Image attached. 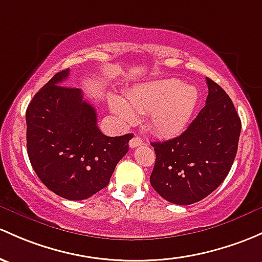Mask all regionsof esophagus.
<instances>
[{
  "mask_svg": "<svg viewBox=\"0 0 262 262\" xmlns=\"http://www.w3.org/2000/svg\"><path fill=\"white\" fill-rule=\"evenodd\" d=\"M143 144V140L140 139V137H133V138L130 139V142H129V145H130V148H136V147H139V145Z\"/></svg>",
  "mask_w": 262,
  "mask_h": 262,
  "instance_id": "1",
  "label": "esophagus"
}]
</instances>
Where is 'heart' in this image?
Segmentation results:
<instances>
[{
	"label": "heart",
	"instance_id": "b5f03b06",
	"mask_svg": "<svg viewBox=\"0 0 262 262\" xmlns=\"http://www.w3.org/2000/svg\"><path fill=\"white\" fill-rule=\"evenodd\" d=\"M198 103L196 88L177 79L157 80L134 86L126 92L125 100L110 96L109 106L123 122L133 123L138 114H148L154 133L172 137L181 133L191 120Z\"/></svg>",
	"mask_w": 262,
	"mask_h": 262
}]
</instances>
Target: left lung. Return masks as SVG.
I'll list each match as a JSON object with an SVG mask.
<instances>
[{"label":"left lung","instance_id":"left-lung-1","mask_svg":"<svg viewBox=\"0 0 262 262\" xmlns=\"http://www.w3.org/2000/svg\"><path fill=\"white\" fill-rule=\"evenodd\" d=\"M208 95L196 119L176 138L150 143L156 164L150 184L170 203L187 206L211 194L227 177L241 133V120L226 92L206 78Z\"/></svg>","mask_w":262,"mask_h":262}]
</instances>
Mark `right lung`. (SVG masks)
I'll return each mask as SVG.
<instances>
[{
  "label": "right lung",
  "mask_w": 262,
  "mask_h": 262,
  "mask_svg": "<svg viewBox=\"0 0 262 262\" xmlns=\"http://www.w3.org/2000/svg\"><path fill=\"white\" fill-rule=\"evenodd\" d=\"M69 69L55 74L26 110L27 154L40 181L57 196L86 200L108 186L133 134L108 137L78 88L65 86Z\"/></svg>",
  "instance_id": "obj_1"
}]
</instances>
